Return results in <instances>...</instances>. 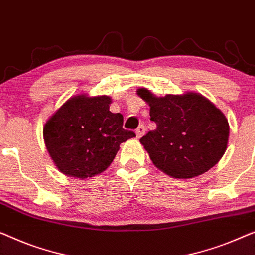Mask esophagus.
<instances>
[{"label":"esophagus","instance_id":"34e87169","mask_svg":"<svg viewBox=\"0 0 255 255\" xmlns=\"http://www.w3.org/2000/svg\"><path fill=\"white\" fill-rule=\"evenodd\" d=\"M135 134H136V138H141V136L145 134V127H143V125L138 127V128L135 130Z\"/></svg>","mask_w":255,"mask_h":255}]
</instances>
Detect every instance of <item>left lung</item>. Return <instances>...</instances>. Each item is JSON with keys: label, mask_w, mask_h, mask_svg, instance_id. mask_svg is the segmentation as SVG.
Returning <instances> with one entry per match:
<instances>
[{"label": "left lung", "mask_w": 255, "mask_h": 255, "mask_svg": "<svg viewBox=\"0 0 255 255\" xmlns=\"http://www.w3.org/2000/svg\"><path fill=\"white\" fill-rule=\"evenodd\" d=\"M136 92L149 105L150 121L156 124L140 142L160 170L187 179L208 171L221 160L229 124L212 102L198 93L156 98L145 88Z\"/></svg>", "instance_id": "left-lung-1"}]
</instances>
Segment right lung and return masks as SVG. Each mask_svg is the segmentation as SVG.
Returning <instances> with one entry per match:
<instances>
[{"label":"right lung","instance_id":"1","mask_svg":"<svg viewBox=\"0 0 255 255\" xmlns=\"http://www.w3.org/2000/svg\"><path fill=\"white\" fill-rule=\"evenodd\" d=\"M109 97L78 95L66 101L43 128L46 147L56 167L70 177L88 178L109 167L122 142L133 138L122 114L109 112Z\"/></svg>","mask_w":255,"mask_h":255}]
</instances>
